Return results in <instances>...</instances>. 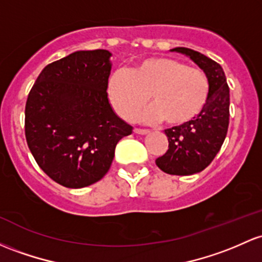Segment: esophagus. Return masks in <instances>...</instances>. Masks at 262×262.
I'll return each mask as SVG.
<instances>
[{"instance_id":"obj_1","label":"esophagus","mask_w":262,"mask_h":262,"mask_svg":"<svg viewBox=\"0 0 262 262\" xmlns=\"http://www.w3.org/2000/svg\"><path fill=\"white\" fill-rule=\"evenodd\" d=\"M134 133H137V134H146V133H149V130L148 129H142V128H134Z\"/></svg>"}]
</instances>
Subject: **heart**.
Masks as SVG:
<instances>
[{
  "label": "heart",
  "mask_w": 262,
  "mask_h": 262,
  "mask_svg": "<svg viewBox=\"0 0 262 262\" xmlns=\"http://www.w3.org/2000/svg\"><path fill=\"white\" fill-rule=\"evenodd\" d=\"M211 84L208 74L188 63L169 57H151L130 72L111 74L108 96L114 111L125 120L133 119L150 99L153 105L138 116L148 123L185 125L205 108Z\"/></svg>",
  "instance_id": "1"
}]
</instances>
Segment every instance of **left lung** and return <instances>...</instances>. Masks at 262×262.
<instances>
[{"label":"left lung","instance_id":"left-lung-1","mask_svg":"<svg viewBox=\"0 0 262 262\" xmlns=\"http://www.w3.org/2000/svg\"><path fill=\"white\" fill-rule=\"evenodd\" d=\"M173 51L190 57L208 74L211 91L203 112L185 125L165 129L169 146L166 153L155 160L158 168L170 175H191L210 164L226 138L230 117V92L226 77L219 63L190 48Z\"/></svg>","mask_w":262,"mask_h":262}]
</instances>
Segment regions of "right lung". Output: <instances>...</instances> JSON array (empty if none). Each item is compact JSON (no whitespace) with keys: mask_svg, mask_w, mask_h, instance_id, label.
I'll return each instance as SVG.
<instances>
[{"mask_svg":"<svg viewBox=\"0 0 262 262\" xmlns=\"http://www.w3.org/2000/svg\"><path fill=\"white\" fill-rule=\"evenodd\" d=\"M111 52L77 51L43 68L25 109L27 145L39 168L66 188L108 173L117 143L132 134L108 102Z\"/></svg>","mask_w":262,"mask_h":262,"instance_id":"right-lung-1","label":"right lung"}]
</instances>
